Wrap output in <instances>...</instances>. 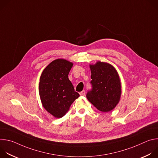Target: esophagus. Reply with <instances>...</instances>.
<instances>
[{
	"label": "esophagus",
	"instance_id": "1",
	"mask_svg": "<svg viewBox=\"0 0 158 158\" xmlns=\"http://www.w3.org/2000/svg\"><path fill=\"white\" fill-rule=\"evenodd\" d=\"M85 91H81V92H80L79 93V94L81 96H85Z\"/></svg>",
	"mask_w": 158,
	"mask_h": 158
}]
</instances>
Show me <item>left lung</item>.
Returning <instances> with one entry per match:
<instances>
[{
    "label": "left lung",
    "instance_id": "1",
    "mask_svg": "<svg viewBox=\"0 0 158 158\" xmlns=\"http://www.w3.org/2000/svg\"><path fill=\"white\" fill-rule=\"evenodd\" d=\"M92 89L86 97L98 110L107 112L113 109L119 101L121 85L114 67L106 62L90 65Z\"/></svg>",
    "mask_w": 158,
    "mask_h": 158
}]
</instances>
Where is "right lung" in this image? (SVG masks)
Masks as SVG:
<instances>
[{
    "label": "right lung",
    "instance_id": "add662e5",
    "mask_svg": "<svg viewBox=\"0 0 158 158\" xmlns=\"http://www.w3.org/2000/svg\"><path fill=\"white\" fill-rule=\"evenodd\" d=\"M73 65L65 59H56L44 69L40 77L39 91L42 106L57 118L65 115L79 97L68 77Z\"/></svg>",
    "mask_w": 158,
    "mask_h": 158
}]
</instances>
